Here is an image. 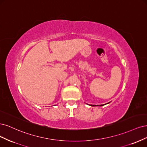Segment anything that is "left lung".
I'll return each instance as SVG.
<instances>
[{
  "mask_svg": "<svg viewBox=\"0 0 147 147\" xmlns=\"http://www.w3.org/2000/svg\"><path fill=\"white\" fill-rule=\"evenodd\" d=\"M105 105H100L99 106H104ZM97 106H98V105H97Z\"/></svg>",
  "mask_w": 147,
  "mask_h": 147,
  "instance_id": "left-lung-1",
  "label": "left lung"
}]
</instances>
